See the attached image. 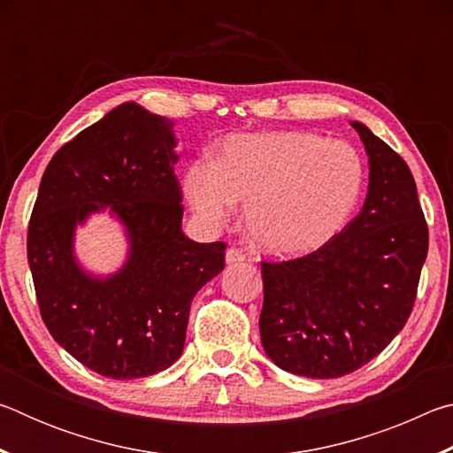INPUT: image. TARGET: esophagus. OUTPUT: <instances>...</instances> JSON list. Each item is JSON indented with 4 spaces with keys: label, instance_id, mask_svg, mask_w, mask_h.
I'll return each instance as SVG.
<instances>
[{
    "label": "esophagus",
    "instance_id": "obj_1",
    "mask_svg": "<svg viewBox=\"0 0 453 453\" xmlns=\"http://www.w3.org/2000/svg\"><path fill=\"white\" fill-rule=\"evenodd\" d=\"M226 262H227L229 265L242 264V262H245V254H243L242 250H237V248H229V250L226 251Z\"/></svg>",
    "mask_w": 453,
    "mask_h": 453
}]
</instances>
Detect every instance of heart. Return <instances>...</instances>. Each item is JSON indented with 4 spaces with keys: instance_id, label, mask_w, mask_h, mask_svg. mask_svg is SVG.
Returning <instances> with one entry per match:
<instances>
[{
    "instance_id": "obj_1",
    "label": "heart",
    "mask_w": 453,
    "mask_h": 453,
    "mask_svg": "<svg viewBox=\"0 0 453 453\" xmlns=\"http://www.w3.org/2000/svg\"><path fill=\"white\" fill-rule=\"evenodd\" d=\"M365 188L356 148L311 132H265L229 140L216 162L199 159L183 173V194L208 226H226L237 202L259 250L305 256L348 226Z\"/></svg>"
}]
</instances>
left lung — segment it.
Wrapping results in <instances>:
<instances>
[{"label": "left lung", "mask_w": 453, "mask_h": 453, "mask_svg": "<svg viewBox=\"0 0 453 453\" xmlns=\"http://www.w3.org/2000/svg\"><path fill=\"white\" fill-rule=\"evenodd\" d=\"M370 157L362 211L311 254L262 262V346L275 365L329 380L373 359L402 332L427 256V224L408 164L359 121Z\"/></svg>", "instance_id": "8db88e82"}]
</instances>
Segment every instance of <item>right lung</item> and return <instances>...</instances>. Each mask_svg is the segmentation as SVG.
<instances>
[{"instance_id": "add662e5", "label": "right lung", "mask_w": 453, "mask_h": 453, "mask_svg": "<svg viewBox=\"0 0 453 453\" xmlns=\"http://www.w3.org/2000/svg\"><path fill=\"white\" fill-rule=\"evenodd\" d=\"M172 121L121 104L58 150L27 227V262L45 327L91 372L134 380L170 367L186 343L189 305L224 270L226 243L181 234ZM111 204L128 262L110 279L83 273L74 226Z\"/></svg>"}]
</instances>
